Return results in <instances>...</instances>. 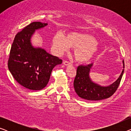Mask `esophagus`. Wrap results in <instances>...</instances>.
<instances>
[{
    "label": "esophagus",
    "instance_id": "obj_1",
    "mask_svg": "<svg viewBox=\"0 0 131 131\" xmlns=\"http://www.w3.org/2000/svg\"><path fill=\"white\" fill-rule=\"evenodd\" d=\"M62 63H63L64 65H65L66 66H70L71 65L70 62H69V61H64Z\"/></svg>",
    "mask_w": 131,
    "mask_h": 131
}]
</instances>
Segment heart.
I'll use <instances>...</instances> for the list:
<instances>
[{"instance_id": "obj_1", "label": "heart", "mask_w": 131, "mask_h": 131, "mask_svg": "<svg viewBox=\"0 0 131 131\" xmlns=\"http://www.w3.org/2000/svg\"><path fill=\"white\" fill-rule=\"evenodd\" d=\"M52 45L53 51L57 55L69 51L70 48H73L75 60L82 64L90 62L100 51V46L94 37L78 32H70L66 36L57 33L53 36Z\"/></svg>"}]
</instances>
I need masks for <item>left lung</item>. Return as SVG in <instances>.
<instances>
[{
  "mask_svg": "<svg viewBox=\"0 0 131 131\" xmlns=\"http://www.w3.org/2000/svg\"><path fill=\"white\" fill-rule=\"evenodd\" d=\"M123 68H125L123 60ZM93 64L88 66H79L78 67L76 76L74 80L75 92L79 97L89 101H98L106 99L112 95L119 86L122 78L124 69L115 82L111 85L103 86L95 83L89 76Z\"/></svg>",
  "mask_w": 131,
  "mask_h": 131,
  "instance_id": "left-lung-1",
  "label": "left lung"
}]
</instances>
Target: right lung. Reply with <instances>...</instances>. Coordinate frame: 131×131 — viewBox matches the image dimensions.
<instances>
[{"instance_id": "1", "label": "right lung", "mask_w": 131, "mask_h": 131, "mask_svg": "<svg viewBox=\"0 0 131 131\" xmlns=\"http://www.w3.org/2000/svg\"><path fill=\"white\" fill-rule=\"evenodd\" d=\"M48 23L33 22L16 35L10 48L8 69L19 84L30 90L38 91L47 85L52 69L62 63L40 47H35L31 39L36 30Z\"/></svg>"}]
</instances>
